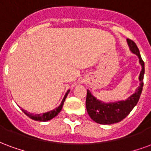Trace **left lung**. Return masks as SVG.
<instances>
[{"label": "left lung", "instance_id": "left-lung-1", "mask_svg": "<svg viewBox=\"0 0 151 151\" xmlns=\"http://www.w3.org/2000/svg\"><path fill=\"white\" fill-rule=\"evenodd\" d=\"M128 44L129 46L130 50L134 54H136L139 58V61L142 65V71L140 73L139 80L141 84L137 89L136 92L130 96L129 98L125 101L116 102L105 104L99 101L91 95L89 90H87L86 99V111L89 116L92 120L96 123L100 124H111L120 122L124 119L130 113L133 108L136 106L137 102L139 100L140 95L142 91L143 86V78L145 73V66L144 61L141 57L138 47L134 43V41L128 39Z\"/></svg>", "mask_w": 151, "mask_h": 151}]
</instances>
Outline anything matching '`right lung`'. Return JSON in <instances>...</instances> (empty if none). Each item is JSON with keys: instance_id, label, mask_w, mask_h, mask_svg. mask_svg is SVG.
<instances>
[{"instance_id": "1", "label": "right lung", "mask_w": 151, "mask_h": 151, "mask_svg": "<svg viewBox=\"0 0 151 151\" xmlns=\"http://www.w3.org/2000/svg\"><path fill=\"white\" fill-rule=\"evenodd\" d=\"M69 91H67V93H66L65 95V97L63 99L62 102H61V104H60V105L59 107L57 108H56V109L52 110V111H48V112H46V113L35 114V115L30 113V112H28L27 113V111H25L23 109H22V111H23L28 117H30L31 119H32V120H39V121H47V120H50L51 119H52V118H54V117L56 116V115H58V113L60 111V110L62 109L63 105H64V102L65 100V99L66 97H67L68 94H69Z\"/></svg>"}]
</instances>
